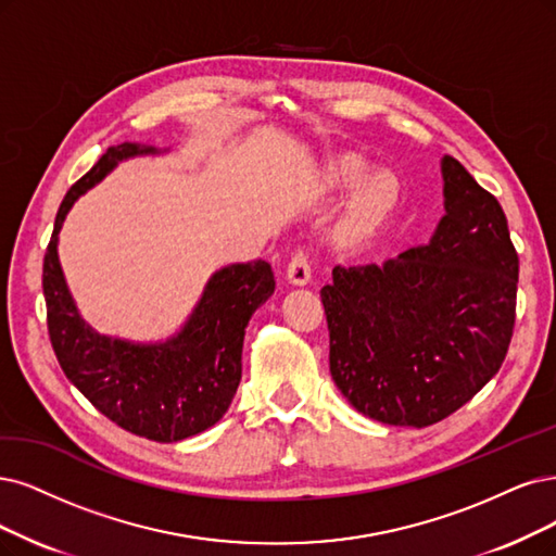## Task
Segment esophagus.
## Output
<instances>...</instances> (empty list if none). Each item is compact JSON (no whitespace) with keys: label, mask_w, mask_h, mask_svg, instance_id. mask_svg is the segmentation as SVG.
Returning a JSON list of instances; mask_svg holds the SVG:
<instances>
[{"label":"esophagus","mask_w":556,"mask_h":556,"mask_svg":"<svg viewBox=\"0 0 556 556\" xmlns=\"http://www.w3.org/2000/svg\"><path fill=\"white\" fill-rule=\"evenodd\" d=\"M286 277H289V281L293 286H306L312 281V265H309V261H306V254L302 250H298L291 256L289 267H286Z\"/></svg>","instance_id":"1"}]
</instances>
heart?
I'll return each mask as SVG.
<instances>
[{"label": "heart", "instance_id": "obj_1", "mask_svg": "<svg viewBox=\"0 0 556 556\" xmlns=\"http://www.w3.org/2000/svg\"><path fill=\"white\" fill-rule=\"evenodd\" d=\"M371 172V164L355 153H345L325 167L323 182L330 190H355L343 219L348 236H362L392 213L401 199V180L394 172Z\"/></svg>", "mask_w": 556, "mask_h": 556}]
</instances>
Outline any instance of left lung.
Instances as JSON below:
<instances>
[{
    "mask_svg": "<svg viewBox=\"0 0 556 556\" xmlns=\"http://www.w3.org/2000/svg\"><path fill=\"white\" fill-rule=\"evenodd\" d=\"M444 215L426 244L332 270L320 289L330 371L357 413L426 428L500 371L516 323L518 254L500 201L444 155Z\"/></svg>",
    "mask_w": 556,
    "mask_h": 556,
    "instance_id": "obj_1",
    "label": "left lung"
}]
</instances>
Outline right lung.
<instances>
[{"label": "right lung", "instance_id": "add662e5", "mask_svg": "<svg viewBox=\"0 0 556 556\" xmlns=\"http://www.w3.org/2000/svg\"><path fill=\"white\" fill-rule=\"evenodd\" d=\"M169 149L118 143L61 201L43 263V295L54 355L66 378L102 415L155 442H180L215 426L229 409L242 376V341L250 318L275 293L270 263L224 265L178 332L162 341L100 334L81 318L59 263V231L75 201L139 155Z\"/></svg>", "mask_w": 556, "mask_h": 556}]
</instances>
